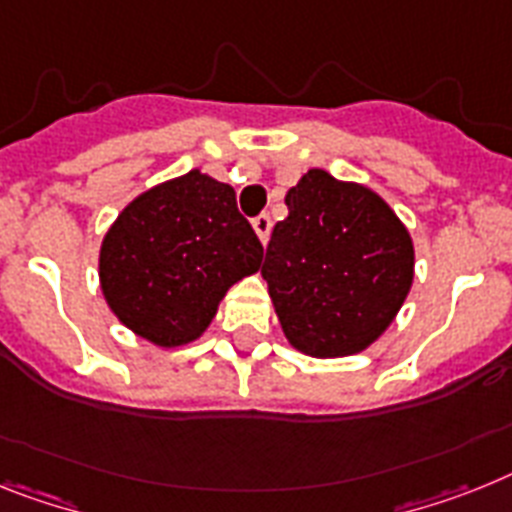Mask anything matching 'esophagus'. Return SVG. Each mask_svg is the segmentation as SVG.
<instances>
[{
  "label": "esophagus",
  "instance_id": "obj_1",
  "mask_svg": "<svg viewBox=\"0 0 512 512\" xmlns=\"http://www.w3.org/2000/svg\"><path fill=\"white\" fill-rule=\"evenodd\" d=\"M253 230H256L259 240L266 246V240H269V232H272V219H269V214H259V217L253 219Z\"/></svg>",
  "mask_w": 512,
  "mask_h": 512
}]
</instances>
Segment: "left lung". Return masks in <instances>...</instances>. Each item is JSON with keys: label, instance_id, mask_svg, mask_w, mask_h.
<instances>
[{"label": "left lung", "instance_id": "obj_1", "mask_svg": "<svg viewBox=\"0 0 512 512\" xmlns=\"http://www.w3.org/2000/svg\"><path fill=\"white\" fill-rule=\"evenodd\" d=\"M285 204L261 277L287 342L314 358L361 353L411 293V235L379 193L324 170H308Z\"/></svg>", "mask_w": 512, "mask_h": 512}]
</instances>
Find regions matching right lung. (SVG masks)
I'll return each mask as SVG.
<instances>
[{
  "label": "right lung",
  "instance_id": "obj_1",
  "mask_svg": "<svg viewBox=\"0 0 512 512\" xmlns=\"http://www.w3.org/2000/svg\"><path fill=\"white\" fill-rule=\"evenodd\" d=\"M264 248L235 190L201 170L159 183L114 219L99 251L112 314L159 348L204 335L235 282L259 272Z\"/></svg>",
  "mask_w": 512,
  "mask_h": 512
}]
</instances>
